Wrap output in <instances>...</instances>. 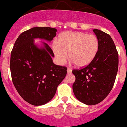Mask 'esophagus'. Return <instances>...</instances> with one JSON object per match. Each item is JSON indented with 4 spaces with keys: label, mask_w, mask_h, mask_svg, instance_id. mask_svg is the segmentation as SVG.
<instances>
[{
    "label": "esophagus",
    "mask_w": 127,
    "mask_h": 127,
    "mask_svg": "<svg viewBox=\"0 0 127 127\" xmlns=\"http://www.w3.org/2000/svg\"><path fill=\"white\" fill-rule=\"evenodd\" d=\"M67 73H72V70L71 69V68H68V69H67Z\"/></svg>",
    "instance_id": "1"
}]
</instances>
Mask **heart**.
I'll list each match as a JSON object with an SVG mask.
<instances>
[{
	"label": "heart",
	"mask_w": 127,
	"mask_h": 127,
	"mask_svg": "<svg viewBox=\"0 0 127 127\" xmlns=\"http://www.w3.org/2000/svg\"><path fill=\"white\" fill-rule=\"evenodd\" d=\"M99 48V41L95 35L82 32L67 31L60 33L52 49L60 64L65 62L68 54L77 67L87 65L95 58Z\"/></svg>",
	"instance_id": "heart-1"
}]
</instances>
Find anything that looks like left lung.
<instances>
[{
    "label": "left lung",
    "instance_id": "left-lung-1",
    "mask_svg": "<svg viewBox=\"0 0 127 127\" xmlns=\"http://www.w3.org/2000/svg\"><path fill=\"white\" fill-rule=\"evenodd\" d=\"M93 31L99 41L97 54L86 67L72 70L75 77L73 94L78 100L89 105L98 104L107 97L119 68V54L112 38L100 30Z\"/></svg>",
    "mask_w": 127,
    "mask_h": 127
}]
</instances>
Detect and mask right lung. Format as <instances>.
<instances>
[{
  "instance_id": "1",
  "label": "right lung",
  "mask_w": 127,
  "mask_h": 127,
  "mask_svg": "<svg viewBox=\"0 0 127 127\" xmlns=\"http://www.w3.org/2000/svg\"><path fill=\"white\" fill-rule=\"evenodd\" d=\"M57 30L51 27H33L22 32L15 41L11 52L10 68L17 91L27 102L35 106L51 100L57 87L67 75V68L55 65L54 52L43 42L37 47L33 39L52 40Z\"/></svg>"
}]
</instances>
